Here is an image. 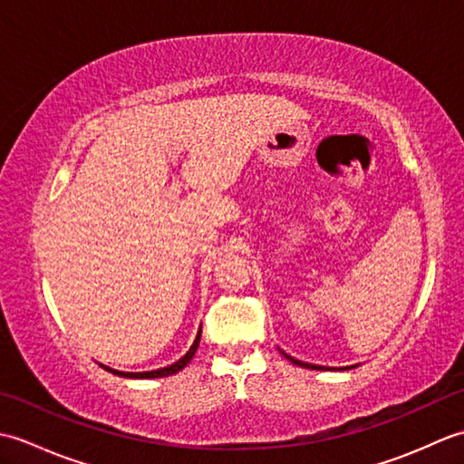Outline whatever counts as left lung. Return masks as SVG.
Here are the masks:
<instances>
[{
	"label": "left lung",
	"mask_w": 464,
	"mask_h": 464,
	"mask_svg": "<svg viewBox=\"0 0 464 464\" xmlns=\"http://www.w3.org/2000/svg\"><path fill=\"white\" fill-rule=\"evenodd\" d=\"M283 353V351H281ZM285 357H287L293 364H297V367H304V369H313V371H323V367H319V364H311V362H303V361H299V359H295V357H291V354H287V353H283ZM349 369V367H347Z\"/></svg>",
	"instance_id": "8db88e82"
}]
</instances>
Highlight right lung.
I'll list each match as a JSON object with an SVG mask.
<instances>
[{
  "mask_svg": "<svg viewBox=\"0 0 464 464\" xmlns=\"http://www.w3.org/2000/svg\"><path fill=\"white\" fill-rule=\"evenodd\" d=\"M199 341H201V329L199 333H197V337L191 344V349L187 351L183 357L179 361H175L173 364H169V367H163V369H157V371H145V372H125V371H117V369H111V367H105V364H102V367L105 371H110L113 374H117V377H125V379H160V377H169V374L173 372H179L181 369L187 367V362H189L193 359V354L197 351V347H199Z\"/></svg>",
  "mask_w": 464,
  "mask_h": 464,
  "instance_id": "right-lung-1",
  "label": "right lung"
}]
</instances>
